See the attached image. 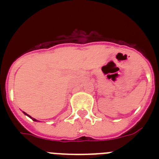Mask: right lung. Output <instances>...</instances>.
Returning <instances> with one entry per match:
<instances>
[{
	"label": "right lung",
	"instance_id": "add662e5",
	"mask_svg": "<svg viewBox=\"0 0 159 159\" xmlns=\"http://www.w3.org/2000/svg\"><path fill=\"white\" fill-rule=\"evenodd\" d=\"M24 114H25V115H26V116H29V117L30 118V119H32V120H33V121H35V122H39V121H38V120H36V119H34V118H32V117H31L30 116H29V115H28V114L25 113V112H24Z\"/></svg>",
	"mask_w": 159,
	"mask_h": 159
}]
</instances>
